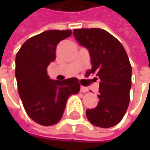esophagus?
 <instances>
[{"label": "esophagus", "mask_w": 150, "mask_h": 150, "mask_svg": "<svg viewBox=\"0 0 150 150\" xmlns=\"http://www.w3.org/2000/svg\"><path fill=\"white\" fill-rule=\"evenodd\" d=\"M80 91H81V93H85V92H88V88L81 86V89H80Z\"/></svg>", "instance_id": "esophagus-1"}]
</instances>
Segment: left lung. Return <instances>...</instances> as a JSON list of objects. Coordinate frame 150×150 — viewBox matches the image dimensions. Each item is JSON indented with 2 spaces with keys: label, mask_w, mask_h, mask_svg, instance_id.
I'll return each mask as SVG.
<instances>
[{
  "label": "left lung",
  "mask_w": 150,
  "mask_h": 150,
  "mask_svg": "<svg viewBox=\"0 0 150 150\" xmlns=\"http://www.w3.org/2000/svg\"><path fill=\"white\" fill-rule=\"evenodd\" d=\"M79 44L88 50L92 69L87 72L100 79L99 103L86 111L88 120L95 126L110 128L118 124L129 103L132 69L121 42L101 28L75 29Z\"/></svg>",
  "instance_id": "8db88e82"
}]
</instances>
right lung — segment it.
Returning <instances> with one entry per match:
<instances>
[{"instance_id": "obj_1", "label": "right lung", "mask_w": 150, "mask_h": 150, "mask_svg": "<svg viewBox=\"0 0 150 150\" xmlns=\"http://www.w3.org/2000/svg\"><path fill=\"white\" fill-rule=\"evenodd\" d=\"M71 30H47L24 42L15 57L18 92L28 116L35 122L51 126L65 110L68 98L80 91L77 78L52 80L47 66L55 60L58 43L71 35Z\"/></svg>"}]
</instances>
